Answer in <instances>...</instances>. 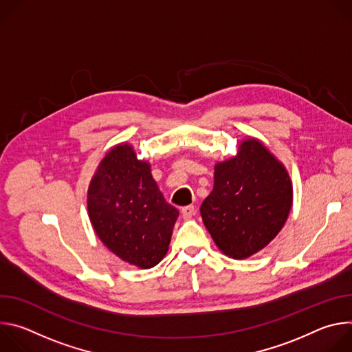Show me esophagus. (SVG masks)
<instances>
[{"label": "esophagus", "mask_w": 352, "mask_h": 352, "mask_svg": "<svg viewBox=\"0 0 352 352\" xmlns=\"http://www.w3.org/2000/svg\"><path fill=\"white\" fill-rule=\"evenodd\" d=\"M181 214L184 216V219H190L195 216V208L193 206H185L181 209Z\"/></svg>", "instance_id": "obj_1"}]
</instances>
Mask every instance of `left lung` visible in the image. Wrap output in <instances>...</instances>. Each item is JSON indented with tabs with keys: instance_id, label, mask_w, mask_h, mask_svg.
Here are the masks:
<instances>
[{
	"instance_id": "left-lung-1",
	"label": "left lung",
	"mask_w": 352,
	"mask_h": 352,
	"mask_svg": "<svg viewBox=\"0 0 352 352\" xmlns=\"http://www.w3.org/2000/svg\"><path fill=\"white\" fill-rule=\"evenodd\" d=\"M292 208V182L284 164L256 138L243 139L231 159L214 164V185L200 206L221 252L248 259L267 246Z\"/></svg>"
}]
</instances>
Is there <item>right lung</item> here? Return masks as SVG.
<instances>
[{
	"label": "right lung",
	"instance_id": "1",
	"mask_svg": "<svg viewBox=\"0 0 352 352\" xmlns=\"http://www.w3.org/2000/svg\"><path fill=\"white\" fill-rule=\"evenodd\" d=\"M90 223L111 252L139 269L155 267L168 252L179 212L166 202L150 163L133 146H113L87 189Z\"/></svg>",
	"mask_w": 352,
	"mask_h": 352
}]
</instances>
